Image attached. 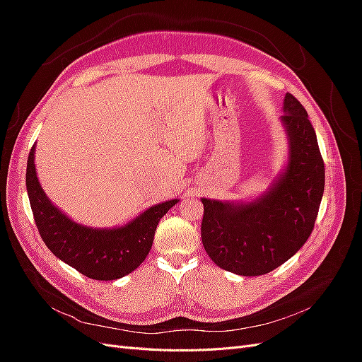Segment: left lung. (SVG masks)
Segmentation results:
<instances>
[{
	"mask_svg": "<svg viewBox=\"0 0 362 362\" xmlns=\"http://www.w3.org/2000/svg\"><path fill=\"white\" fill-rule=\"evenodd\" d=\"M281 122L288 157L270 187L250 201L202 198V245L221 269L242 276L275 270L313 233L325 190V164L315 131L303 105L284 98Z\"/></svg>",
	"mask_w": 362,
	"mask_h": 362,
	"instance_id": "left-lung-1",
	"label": "left lung"
}]
</instances>
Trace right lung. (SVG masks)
<instances>
[{"label": "right lung", "mask_w": 362, "mask_h": 362, "mask_svg": "<svg viewBox=\"0 0 362 362\" xmlns=\"http://www.w3.org/2000/svg\"><path fill=\"white\" fill-rule=\"evenodd\" d=\"M35 154L36 144L27 161V193L39 234L52 254L96 281H115L136 270L149 254L160 218L180 199L151 206L122 226H86L49 201L37 178Z\"/></svg>", "instance_id": "add662e5"}]
</instances>
